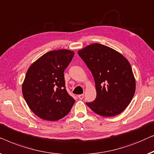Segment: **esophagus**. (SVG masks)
Instances as JSON below:
<instances>
[{"mask_svg":"<svg viewBox=\"0 0 154 154\" xmlns=\"http://www.w3.org/2000/svg\"><path fill=\"white\" fill-rule=\"evenodd\" d=\"M78 98H79V100H82L84 98V94H80L78 95Z\"/></svg>","mask_w":154,"mask_h":154,"instance_id":"esophagus-1","label":"esophagus"}]
</instances>
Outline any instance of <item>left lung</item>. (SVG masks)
I'll return each mask as SVG.
<instances>
[{
	"instance_id": "1",
	"label": "left lung",
	"mask_w": 154,
	"mask_h": 154,
	"mask_svg": "<svg viewBox=\"0 0 154 154\" xmlns=\"http://www.w3.org/2000/svg\"><path fill=\"white\" fill-rule=\"evenodd\" d=\"M91 72L96 98L86 103L95 113L103 116L121 114L135 92V79L128 60L117 51L94 43L77 51Z\"/></svg>"
}]
</instances>
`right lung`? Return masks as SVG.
I'll return each mask as SVG.
<instances>
[{"mask_svg":"<svg viewBox=\"0 0 154 154\" xmlns=\"http://www.w3.org/2000/svg\"><path fill=\"white\" fill-rule=\"evenodd\" d=\"M74 51L58 49L40 56L28 69L22 84V94L33 113L44 120L54 121L70 112L75 99L65 86L64 70Z\"/></svg>","mask_w":154,"mask_h":154,"instance_id":"add662e5","label":"right lung"}]
</instances>
